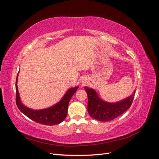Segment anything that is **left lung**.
Masks as SVG:
<instances>
[{"label":"left lung","instance_id":"obj_1","mask_svg":"<svg viewBox=\"0 0 159 159\" xmlns=\"http://www.w3.org/2000/svg\"><path fill=\"white\" fill-rule=\"evenodd\" d=\"M88 94V111L90 116L99 121H108L119 117L131 107L135 93L116 103H108L101 99L96 91L88 87L84 88Z\"/></svg>","mask_w":159,"mask_h":159}]
</instances>
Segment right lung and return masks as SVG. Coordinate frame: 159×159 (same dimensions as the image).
I'll return each mask as SVG.
<instances>
[{
    "mask_svg": "<svg viewBox=\"0 0 159 159\" xmlns=\"http://www.w3.org/2000/svg\"><path fill=\"white\" fill-rule=\"evenodd\" d=\"M17 80L18 75L16 80V103L19 110L26 116L34 121L46 125L59 124L66 119L70 99L78 89V86L69 89L60 102L53 106L44 109L34 110L22 103L18 90Z\"/></svg>",
    "mask_w": 159,
    "mask_h": 159,
    "instance_id": "1",
    "label": "right lung"
}]
</instances>
